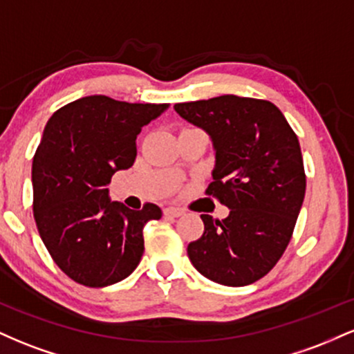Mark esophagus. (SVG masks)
I'll list each match as a JSON object with an SVG mask.
<instances>
[{"label":"esophagus","instance_id":"esophagus-1","mask_svg":"<svg viewBox=\"0 0 354 354\" xmlns=\"http://www.w3.org/2000/svg\"><path fill=\"white\" fill-rule=\"evenodd\" d=\"M183 213H185V211H183L181 208H176V206H168V208H165V214H166V216L180 218Z\"/></svg>","mask_w":354,"mask_h":354}]
</instances>
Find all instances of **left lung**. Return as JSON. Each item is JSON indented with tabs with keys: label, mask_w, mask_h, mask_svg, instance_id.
I'll use <instances>...</instances> for the list:
<instances>
[{
	"label": "left lung",
	"mask_w": 354,
	"mask_h": 354,
	"mask_svg": "<svg viewBox=\"0 0 354 354\" xmlns=\"http://www.w3.org/2000/svg\"><path fill=\"white\" fill-rule=\"evenodd\" d=\"M209 136L213 181L206 193L230 214H201L205 233L189 243V261L205 278L246 286L273 268L290 243L306 189L299 141L270 101L223 95L174 104Z\"/></svg>",
	"instance_id": "8db88e82"
}]
</instances>
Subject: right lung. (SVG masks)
Wrapping results in <instances>:
<instances>
[{
	"label": "right lung",
	"mask_w": 354,
	"mask_h": 354,
	"mask_svg": "<svg viewBox=\"0 0 354 354\" xmlns=\"http://www.w3.org/2000/svg\"><path fill=\"white\" fill-rule=\"evenodd\" d=\"M168 108L95 95L59 108L44 126L31 171L35 221L51 258L76 283L109 286L140 263L146 223L161 209L126 208L106 186L135 163L141 128Z\"/></svg>",
	"instance_id": "1"
}]
</instances>
